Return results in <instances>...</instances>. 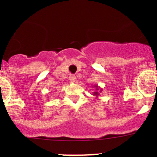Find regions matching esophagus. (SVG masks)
Returning <instances> with one entry per match:
<instances>
[{
    "label": "esophagus",
    "instance_id": "1",
    "mask_svg": "<svg viewBox=\"0 0 157 157\" xmlns=\"http://www.w3.org/2000/svg\"><path fill=\"white\" fill-rule=\"evenodd\" d=\"M75 79H76L75 75H69V80H70L71 82H74L75 81Z\"/></svg>",
    "mask_w": 157,
    "mask_h": 157
}]
</instances>
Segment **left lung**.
<instances>
[{"instance_id": "8db88e82", "label": "left lung", "mask_w": 157, "mask_h": 157, "mask_svg": "<svg viewBox=\"0 0 157 157\" xmlns=\"http://www.w3.org/2000/svg\"><path fill=\"white\" fill-rule=\"evenodd\" d=\"M96 87H97V90H99V89L98 88V86H96ZM94 95H99V94H98V92H94Z\"/></svg>"}]
</instances>
